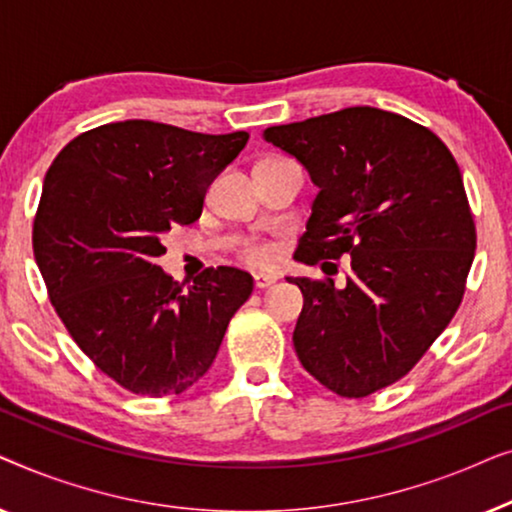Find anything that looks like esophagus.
<instances>
[{
  "instance_id": "esophagus-1",
  "label": "esophagus",
  "mask_w": 512,
  "mask_h": 512,
  "mask_svg": "<svg viewBox=\"0 0 512 512\" xmlns=\"http://www.w3.org/2000/svg\"><path fill=\"white\" fill-rule=\"evenodd\" d=\"M275 282H277L275 275H265V272H258V275H254L256 289H268V286H272Z\"/></svg>"
}]
</instances>
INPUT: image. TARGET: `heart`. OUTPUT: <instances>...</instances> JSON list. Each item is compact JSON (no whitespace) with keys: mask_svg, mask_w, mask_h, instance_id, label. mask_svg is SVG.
Returning <instances> with one entry per match:
<instances>
[{"mask_svg":"<svg viewBox=\"0 0 512 512\" xmlns=\"http://www.w3.org/2000/svg\"><path fill=\"white\" fill-rule=\"evenodd\" d=\"M279 249L270 240H247L240 247V258L251 268H268L277 261Z\"/></svg>","mask_w":512,"mask_h":512,"instance_id":"1","label":"heart"}]
</instances>
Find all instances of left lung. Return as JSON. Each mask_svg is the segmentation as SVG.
Instances as JSON below:
<instances>
[{"label":"left lung","instance_id":"obj_1","mask_svg":"<svg viewBox=\"0 0 512 512\" xmlns=\"http://www.w3.org/2000/svg\"><path fill=\"white\" fill-rule=\"evenodd\" d=\"M263 137L296 156L319 186L296 258L349 256L345 289L296 277L303 291L293 347L342 398H363L417 366L466 291L475 223L443 139L401 114L349 107Z\"/></svg>","mask_w":512,"mask_h":512}]
</instances>
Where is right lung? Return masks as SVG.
<instances>
[{
	"mask_svg": "<svg viewBox=\"0 0 512 512\" xmlns=\"http://www.w3.org/2000/svg\"><path fill=\"white\" fill-rule=\"evenodd\" d=\"M249 142L153 121L81 132L48 167L32 247L48 298L83 354L132 394H181L207 373L249 272L219 265L184 289L156 258L198 219L207 186Z\"/></svg>",
	"mask_w": 512,
	"mask_h": 512,
	"instance_id": "obj_1",
	"label": "right lung"
}]
</instances>
